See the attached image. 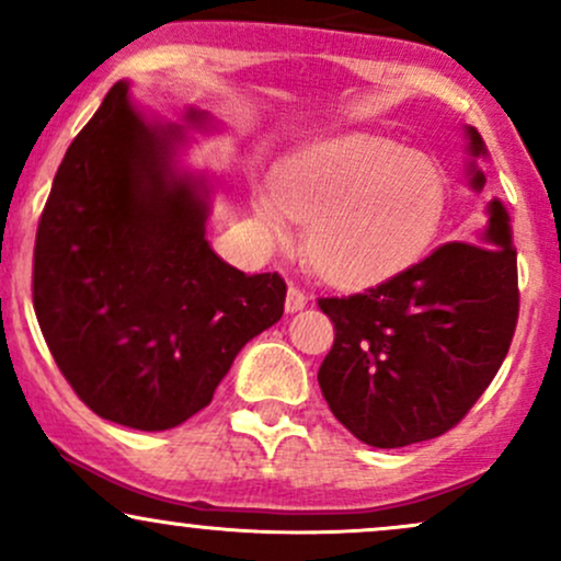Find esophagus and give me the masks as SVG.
Here are the masks:
<instances>
[{
  "label": "esophagus",
  "instance_id": "34e87169",
  "mask_svg": "<svg viewBox=\"0 0 561 561\" xmlns=\"http://www.w3.org/2000/svg\"><path fill=\"white\" fill-rule=\"evenodd\" d=\"M285 308H287V313H298V311H302V308H306V295H302L298 287L289 285Z\"/></svg>",
  "mask_w": 561,
  "mask_h": 561
}]
</instances>
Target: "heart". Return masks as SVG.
Masks as SVG:
<instances>
[{
	"label": "heart",
	"mask_w": 561,
	"mask_h": 561,
	"mask_svg": "<svg viewBox=\"0 0 561 561\" xmlns=\"http://www.w3.org/2000/svg\"><path fill=\"white\" fill-rule=\"evenodd\" d=\"M450 184L430 156L377 134H351L298 152L255 192L253 214L274 240L306 221V259L324 279L358 285L422 255L448 214Z\"/></svg>",
	"instance_id": "obj_1"
}]
</instances>
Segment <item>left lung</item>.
<instances>
[{
    "label": "left lung",
    "instance_id": "obj_1",
    "mask_svg": "<svg viewBox=\"0 0 561 561\" xmlns=\"http://www.w3.org/2000/svg\"><path fill=\"white\" fill-rule=\"evenodd\" d=\"M469 190L485 186L488 147L465 126ZM382 285L319 300L334 345L319 388L351 435L375 448L433 440L485 392L517 324V250L499 197L485 218Z\"/></svg>",
    "mask_w": 561,
    "mask_h": 561
}]
</instances>
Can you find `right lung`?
<instances>
[{
    "instance_id": "right-lung-1",
    "label": "right lung",
    "mask_w": 561,
    "mask_h": 561,
    "mask_svg": "<svg viewBox=\"0 0 561 561\" xmlns=\"http://www.w3.org/2000/svg\"><path fill=\"white\" fill-rule=\"evenodd\" d=\"M184 128L118 81L68 147L34 250V308L70 388L102 420L145 433L210 403L255 334L285 313L279 274L229 266L205 237L216 186L186 163Z\"/></svg>"
}]
</instances>
